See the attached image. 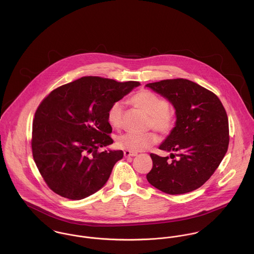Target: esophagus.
Masks as SVG:
<instances>
[{
  "mask_svg": "<svg viewBox=\"0 0 254 254\" xmlns=\"http://www.w3.org/2000/svg\"><path fill=\"white\" fill-rule=\"evenodd\" d=\"M138 153L134 152V151H130V150H125L124 151V156L125 157H130V156H136Z\"/></svg>",
  "mask_w": 254,
  "mask_h": 254,
  "instance_id": "1",
  "label": "esophagus"
}]
</instances>
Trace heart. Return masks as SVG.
I'll return each instance as SVG.
<instances>
[{
  "mask_svg": "<svg viewBox=\"0 0 254 254\" xmlns=\"http://www.w3.org/2000/svg\"><path fill=\"white\" fill-rule=\"evenodd\" d=\"M131 102L138 108L143 109L150 115V124L159 132L163 134L170 133L175 127L176 117L174 112L168 109L169 105L162 97L147 91L142 90L136 93ZM123 112V103H113L108 111V121L110 126L118 128L121 125ZM157 136L153 132L145 134L124 133L117 137L116 144L123 149L130 151H142L150 145L156 144Z\"/></svg>",
  "mask_w": 254,
  "mask_h": 254,
  "instance_id": "1",
  "label": "heart"
}]
</instances>
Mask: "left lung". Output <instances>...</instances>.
<instances>
[{
	"label": "left lung",
	"instance_id": "left-lung-1",
	"mask_svg": "<svg viewBox=\"0 0 254 254\" xmlns=\"http://www.w3.org/2000/svg\"><path fill=\"white\" fill-rule=\"evenodd\" d=\"M175 109L173 130L159 145L177 159L168 161L150 153L152 169L146 179L169 194H182L201 187L224 158L229 145V122L217 96L187 79L148 83ZM177 151L174 155L173 151Z\"/></svg>",
	"mask_w": 254,
	"mask_h": 254
}]
</instances>
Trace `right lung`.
Listing matches in <instances>:
<instances>
[{
    "label": "right lung",
    "mask_w": 254,
    "mask_h": 254,
    "mask_svg": "<svg viewBox=\"0 0 254 254\" xmlns=\"http://www.w3.org/2000/svg\"><path fill=\"white\" fill-rule=\"evenodd\" d=\"M140 85L86 76L43 100L33 121L32 153L53 191L79 200L106 185L114 164L123 157L122 150L98 151L113 143L108 111Z\"/></svg>",
    "instance_id": "1"
}]
</instances>
